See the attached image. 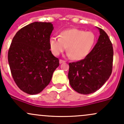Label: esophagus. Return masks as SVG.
<instances>
[{"mask_svg": "<svg viewBox=\"0 0 124 124\" xmlns=\"http://www.w3.org/2000/svg\"><path fill=\"white\" fill-rule=\"evenodd\" d=\"M64 62H65V61H63V60H61V59L59 60V63H60V64H61V63H64Z\"/></svg>", "mask_w": 124, "mask_h": 124, "instance_id": "1", "label": "esophagus"}]
</instances>
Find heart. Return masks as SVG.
<instances>
[{
  "instance_id": "heart-1",
  "label": "heart",
  "mask_w": 124,
  "mask_h": 124,
  "mask_svg": "<svg viewBox=\"0 0 124 124\" xmlns=\"http://www.w3.org/2000/svg\"><path fill=\"white\" fill-rule=\"evenodd\" d=\"M95 39L92 32L73 28L62 31L60 38L52 36L49 40V44L52 53L55 56L63 52L68 46V56L79 61L84 59L89 54Z\"/></svg>"
}]
</instances>
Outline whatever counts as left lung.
<instances>
[{"label": "left lung", "instance_id": "obj_1", "mask_svg": "<svg viewBox=\"0 0 124 124\" xmlns=\"http://www.w3.org/2000/svg\"><path fill=\"white\" fill-rule=\"evenodd\" d=\"M96 28L100 35L91 52L84 59L69 63V84L81 94H90L100 89L112 73V43L104 30Z\"/></svg>", "mask_w": 124, "mask_h": 124}]
</instances>
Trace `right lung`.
I'll use <instances>...</instances> for the list:
<instances>
[{
	"label": "right lung",
	"instance_id": "1",
	"mask_svg": "<svg viewBox=\"0 0 124 124\" xmlns=\"http://www.w3.org/2000/svg\"><path fill=\"white\" fill-rule=\"evenodd\" d=\"M54 28L51 22H35L20 29L12 39L8 52L9 67L17 86L28 94L42 92L59 65L49 44Z\"/></svg>",
	"mask_w": 124,
	"mask_h": 124
}]
</instances>
